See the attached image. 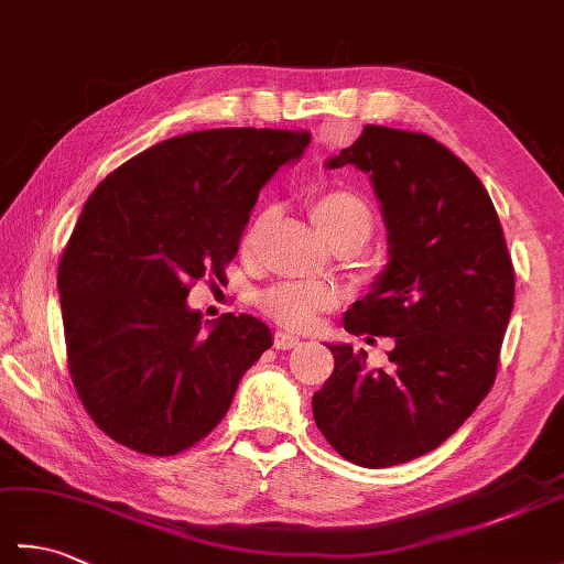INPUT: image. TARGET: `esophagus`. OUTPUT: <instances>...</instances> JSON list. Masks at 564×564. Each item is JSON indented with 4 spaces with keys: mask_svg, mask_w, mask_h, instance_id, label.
I'll return each instance as SVG.
<instances>
[{
    "mask_svg": "<svg viewBox=\"0 0 564 564\" xmlns=\"http://www.w3.org/2000/svg\"><path fill=\"white\" fill-rule=\"evenodd\" d=\"M297 344H301V337H295V334H291V332H275L273 334V346H275V349L289 351V349H293V346H297Z\"/></svg>",
    "mask_w": 564,
    "mask_h": 564,
    "instance_id": "1",
    "label": "esophagus"
}]
</instances>
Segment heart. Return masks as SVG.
<instances>
[{
	"label": "heart",
	"mask_w": 564,
	"mask_h": 564,
	"mask_svg": "<svg viewBox=\"0 0 564 564\" xmlns=\"http://www.w3.org/2000/svg\"><path fill=\"white\" fill-rule=\"evenodd\" d=\"M310 218L315 227L327 239L329 245L339 242H354L364 247L370 235H373V208L368 206L364 196L349 188H325L307 203ZM269 213H261L259 218L251 223L245 237V247L257 242L263 227H267ZM337 305V293L325 285L317 283H301V281H283L273 285L267 293H261L259 307L267 313L273 322L289 327V329H310L322 313H327Z\"/></svg>",
	"instance_id": "1"
}]
</instances>
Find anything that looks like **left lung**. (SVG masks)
Segmentation results:
<instances>
[{
    "instance_id": "obj_1",
    "label": "left lung",
    "mask_w": 564,
    "mask_h": 564,
    "mask_svg": "<svg viewBox=\"0 0 564 564\" xmlns=\"http://www.w3.org/2000/svg\"><path fill=\"white\" fill-rule=\"evenodd\" d=\"M370 174L390 261L344 317L351 334L392 337L388 370L334 344V373L313 398L341 458L390 467L438 448L495 386L513 310V263L499 215L470 166L424 133L366 126L327 162Z\"/></svg>"
}]
</instances>
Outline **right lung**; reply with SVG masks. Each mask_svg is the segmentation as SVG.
Returning <instances> with one entry per match:
<instances>
[{"mask_svg":"<svg viewBox=\"0 0 564 564\" xmlns=\"http://www.w3.org/2000/svg\"><path fill=\"white\" fill-rule=\"evenodd\" d=\"M307 142L271 128L196 130L135 154L84 203L57 267L67 366L116 443L148 455L191 448L271 346L251 315L200 329L186 297L200 279L223 283L261 186Z\"/></svg>","mask_w":564,"mask_h":564,"instance_id":"1","label":"right lung"}]
</instances>
